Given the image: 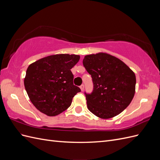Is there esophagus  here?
<instances>
[{"label": "esophagus", "mask_w": 160, "mask_h": 160, "mask_svg": "<svg viewBox=\"0 0 160 160\" xmlns=\"http://www.w3.org/2000/svg\"><path fill=\"white\" fill-rule=\"evenodd\" d=\"M80 89L81 90V91H84V85H81L80 86Z\"/></svg>", "instance_id": "esophagus-1"}]
</instances>
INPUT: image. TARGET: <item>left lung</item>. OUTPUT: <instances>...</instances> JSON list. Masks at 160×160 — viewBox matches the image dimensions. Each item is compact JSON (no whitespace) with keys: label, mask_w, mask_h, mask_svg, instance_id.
Returning <instances> with one entry per match:
<instances>
[{"label":"left lung","mask_w":160,"mask_h":160,"mask_svg":"<svg viewBox=\"0 0 160 160\" xmlns=\"http://www.w3.org/2000/svg\"><path fill=\"white\" fill-rule=\"evenodd\" d=\"M83 63L94 87L91 94H86L88 109L101 119L122 113L135 95L134 72L118 58L106 52L86 55Z\"/></svg>","instance_id":"1"}]
</instances>
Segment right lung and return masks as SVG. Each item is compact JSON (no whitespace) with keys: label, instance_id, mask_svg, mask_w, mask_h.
<instances>
[{"label":"right lung","instance_id":"1","mask_svg":"<svg viewBox=\"0 0 160 160\" xmlns=\"http://www.w3.org/2000/svg\"><path fill=\"white\" fill-rule=\"evenodd\" d=\"M80 56L56 54L43 57L28 67L24 85L33 105L41 113L55 116L68 109L81 91L73 85L71 69Z\"/></svg>","mask_w":160,"mask_h":160}]
</instances>
